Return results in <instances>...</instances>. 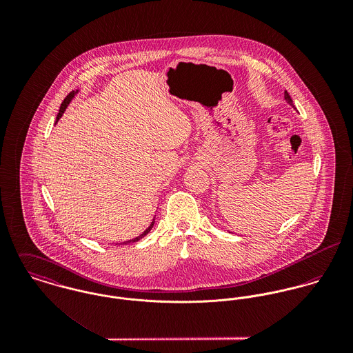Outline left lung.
Listing matches in <instances>:
<instances>
[{
  "instance_id": "8db88e82",
  "label": "left lung",
  "mask_w": 353,
  "mask_h": 353,
  "mask_svg": "<svg viewBox=\"0 0 353 353\" xmlns=\"http://www.w3.org/2000/svg\"><path fill=\"white\" fill-rule=\"evenodd\" d=\"M284 97H285V101H288V103H290L291 105H294V103H292V99H291V97H290V94H288L287 91H285V95H284Z\"/></svg>"
}]
</instances>
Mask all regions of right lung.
Instances as JSON below:
<instances>
[{
    "instance_id": "add662e5",
    "label": "right lung",
    "mask_w": 353,
    "mask_h": 353,
    "mask_svg": "<svg viewBox=\"0 0 353 353\" xmlns=\"http://www.w3.org/2000/svg\"><path fill=\"white\" fill-rule=\"evenodd\" d=\"M76 92H77V91H76ZM76 92H74V91H72V92H70V94H69V95H68V97H66V98H65V99H63V101H62V103H61V107H59V112H58V115H57V121H58V119H59V118H61V117H62V114H63V111H65V108H66V107H68V104H69V103H70V101H72V99H73V98H74V95H76ZM153 224H154V219H153V221H152L151 225H150V227H148V228H147V230H145V231H144V232H143V234H141V235H139V236H137V238H134V239H130V241H126V242H123V243H122V245H128V243H134V242H139V241H140V239H141V238H144V236H145V235H147V234H148V232H150V231H151L152 227H153Z\"/></svg>"
}]
</instances>
